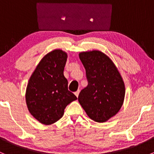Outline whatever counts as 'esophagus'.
<instances>
[{
    "mask_svg": "<svg viewBox=\"0 0 154 154\" xmlns=\"http://www.w3.org/2000/svg\"><path fill=\"white\" fill-rule=\"evenodd\" d=\"M74 94H75V95L77 96V97H78V96H79V94H80V90H77V91H76V92L74 93Z\"/></svg>",
    "mask_w": 154,
    "mask_h": 154,
    "instance_id": "esophagus-1",
    "label": "esophagus"
}]
</instances>
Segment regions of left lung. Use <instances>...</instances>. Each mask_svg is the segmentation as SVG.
<instances>
[{
  "label": "left lung",
  "mask_w": 154,
  "mask_h": 154,
  "mask_svg": "<svg viewBox=\"0 0 154 154\" xmlns=\"http://www.w3.org/2000/svg\"><path fill=\"white\" fill-rule=\"evenodd\" d=\"M85 69L88 86L78 96L87 116L103 123L116 116L123 105L125 86L122 75L111 59L100 51L79 54Z\"/></svg>",
  "instance_id": "left-lung-1"
}]
</instances>
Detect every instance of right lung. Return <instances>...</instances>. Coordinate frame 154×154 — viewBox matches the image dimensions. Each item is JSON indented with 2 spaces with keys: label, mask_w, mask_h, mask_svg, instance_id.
I'll return each mask as SVG.
<instances>
[{
  "label": "right lung",
  "mask_w": 154,
  "mask_h": 154,
  "mask_svg": "<svg viewBox=\"0 0 154 154\" xmlns=\"http://www.w3.org/2000/svg\"><path fill=\"white\" fill-rule=\"evenodd\" d=\"M67 53L56 49L41 60L32 72L26 89V103L40 123L50 125L60 120L67 105L77 97L68 91L63 71Z\"/></svg>",
  "instance_id": "add662e5"
}]
</instances>
